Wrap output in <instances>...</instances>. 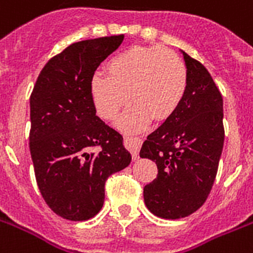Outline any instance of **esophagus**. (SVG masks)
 <instances>
[{"label":"esophagus","mask_w":253,"mask_h":253,"mask_svg":"<svg viewBox=\"0 0 253 253\" xmlns=\"http://www.w3.org/2000/svg\"><path fill=\"white\" fill-rule=\"evenodd\" d=\"M126 145L131 152L132 160L139 159V149H140L141 140L139 137H126Z\"/></svg>","instance_id":"obj_1"}]
</instances>
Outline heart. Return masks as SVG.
<instances>
[{
  "label": "heart",
  "instance_id": "1",
  "mask_svg": "<svg viewBox=\"0 0 253 253\" xmlns=\"http://www.w3.org/2000/svg\"><path fill=\"white\" fill-rule=\"evenodd\" d=\"M96 74L89 94L102 120L114 121L128 102L132 105L120 121L127 132L139 131L149 120L164 122L175 114L188 85V73L179 55L160 46H132L117 53Z\"/></svg>",
  "mask_w": 253,
  "mask_h": 253
}]
</instances>
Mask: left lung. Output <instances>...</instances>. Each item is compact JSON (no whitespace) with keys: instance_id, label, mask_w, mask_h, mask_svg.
Masks as SVG:
<instances>
[{"instance_id":"1","label":"left lung","mask_w":253,"mask_h":253,"mask_svg":"<svg viewBox=\"0 0 253 253\" xmlns=\"http://www.w3.org/2000/svg\"><path fill=\"white\" fill-rule=\"evenodd\" d=\"M188 85L175 114L148 135L141 159L159 174L144 187L147 208L165 219L183 218L204 204L214 183L223 148V100L211 74L180 50Z\"/></svg>"}]
</instances>
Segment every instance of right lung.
Instances as JSON below:
<instances>
[{
	"label": "right lung",
	"instance_id": "add662e5",
	"mask_svg": "<svg viewBox=\"0 0 253 253\" xmlns=\"http://www.w3.org/2000/svg\"><path fill=\"white\" fill-rule=\"evenodd\" d=\"M123 38L71 44L49 59L31 93L30 151L36 182L49 208L65 219L85 221L97 214L106 179L131 162L122 135L96 116L89 94L94 71Z\"/></svg>",
	"mask_w": 253,
	"mask_h": 253
}]
</instances>
